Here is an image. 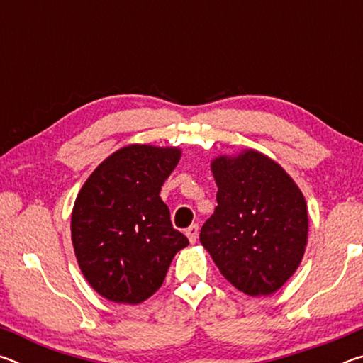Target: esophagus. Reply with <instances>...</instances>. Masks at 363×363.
I'll list each match as a JSON object with an SVG mask.
<instances>
[{
    "mask_svg": "<svg viewBox=\"0 0 363 363\" xmlns=\"http://www.w3.org/2000/svg\"><path fill=\"white\" fill-rule=\"evenodd\" d=\"M199 230H200L199 224H192L186 230V235H187V238L190 240V243H195L196 242V238H199Z\"/></svg>",
    "mask_w": 363,
    "mask_h": 363,
    "instance_id": "34e87169",
    "label": "esophagus"
}]
</instances>
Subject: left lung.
<instances>
[{"mask_svg":"<svg viewBox=\"0 0 363 363\" xmlns=\"http://www.w3.org/2000/svg\"><path fill=\"white\" fill-rule=\"evenodd\" d=\"M211 171L218 206L201 227L200 242L237 290L269 296L304 256V195L277 162L253 149L216 157Z\"/></svg>","mask_w":363,"mask_h":363,"instance_id":"1","label":"left lung"}]
</instances>
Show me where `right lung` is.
Here are the masks:
<instances>
[{
  "instance_id": "right-lung-1",
  "label": "right lung",
  "mask_w": 363,
  "mask_h": 363,
  "mask_svg": "<svg viewBox=\"0 0 363 363\" xmlns=\"http://www.w3.org/2000/svg\"><path fill=\"white\" fill-rule=\"evenodd\" d=\"M179 158L177 147H121L78 192L70 225L73 250L84 279L106 299L120 304L149 299L174 255L189 245L160 199Z\"/></svg>"
}]
</instances>
